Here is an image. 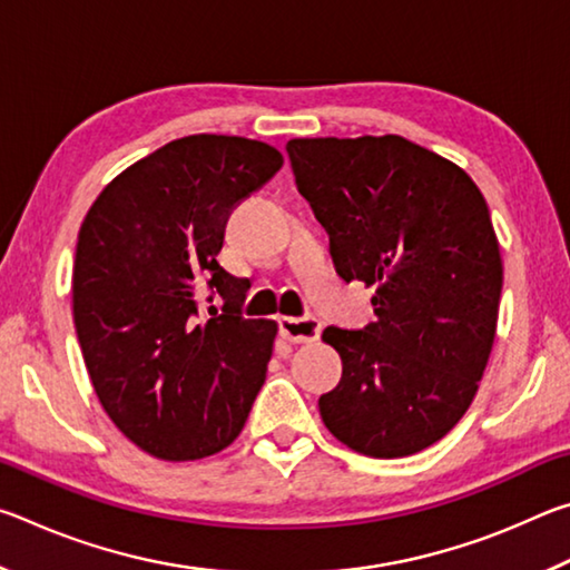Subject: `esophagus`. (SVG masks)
I'll use <instances>...</instances> for the list:
<instances>
[{"mask_svg":"<svg viewBox=\"0 0 570 570\" xmlns=\"http://www.w3.org/2000/svg\"><path fill=\"white\" fill-rule=\"evenodd\" d=\"M278 334L292 344H308L320 340L322 322L316 316H282L278 320Z\"/></svg>","mask_w":570,"mask_h":570,"instance_id":"esophagus-1","label":"esophagus"}]
</instances>
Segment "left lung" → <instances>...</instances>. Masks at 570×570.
<instances>
[{
    "label": "left lung",
    "instance_id": "obj_1",
    "mask_svg": "<svg viewBox=\"0 0 570 570\" xmlns=\"http://www.w3.org/2000/svg\"><path fill=\"white\" fill-rule=\"evenodd\" d=\"M286 153L336 274L374 286L377 322L322 334L342 356L322 420L362 455H414L468 412L495 342L503 258L485 198L400 135L294 138Z\"/></svg>",
    "mask_w": 570,
    "mask_h": 570
}]
</instances>
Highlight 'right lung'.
<instances>
[{"label": "right lung", "mask_w": 570, "mask_h": 570, "mask_svg": "<svg viewBox=\"0 0 570 570\" xmlns=\"http://www.w3.org/2000/svg\"><path fill=\"white\" fill-rule=\"evenodd\" d=\"M282 166L268 142L188 135L125 168L82 220L72 316L85 366L115 428L153 458L228 448L266 380L278 326L240 316L248 284L218 250L230 210ZM200 285L225 298L208 321Z\"/></svg>", "instance_id": "add662e5"}]
</instances>
